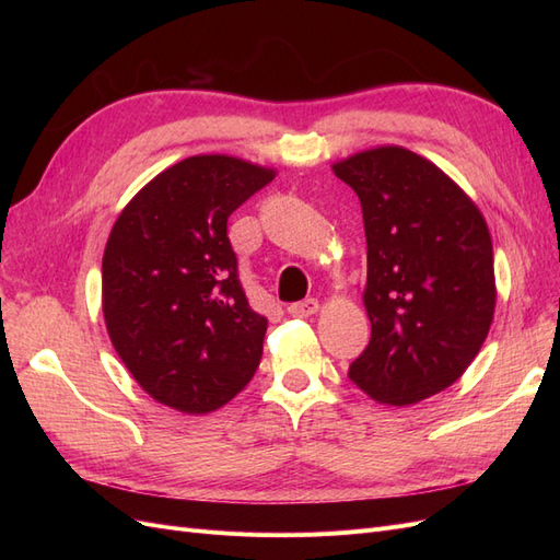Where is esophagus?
Returning a JSON list of instances; mask_svg holds the SVG:
<instances>
[{
    "label": "esophagus",
    "mask_w": 560,
    "mask_h": 560,
    "mask_svg": "<svg viewBox=\"0 0 560 560\" xmlns=\"http://www.w3.org/2000/svg\"><path fill=\"white\" fill-rule=\"evenodd\" d=\"M317 308H319L317 299H303L299 303H292V306H287V313L294 317H308V315H315Z\"/></svg>",
    "instance_id": "34e87169"
}]
</instances>
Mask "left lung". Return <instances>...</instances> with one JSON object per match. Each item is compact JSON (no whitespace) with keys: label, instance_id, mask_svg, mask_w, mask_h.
I'll list each match as a JSON object with an SVG mask.
<instances>
[{"label":"left lung","instance_id":"left-lung-1","mask_svg":"<svg viewBox=\"0 0 560 560\" xmlns=\"http://www.w3.org/2000/svg\"><path fill=\"white\" fill-rule=\"evenodd\" d=\"M360 196L371 341L348 378L371 399L409 406L442 393L477 358L495 313L493 243L474 200L404 147L331 165Z\"/></svg>","mask_w":560,"mask_h":560}]
</instances>
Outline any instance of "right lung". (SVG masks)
Wrapping results in <instances>:
<instances>
[{"instance_id":"right-lung-1","label":"right lung","mask_w":560,"mask_h":560,"mask_svg":"<svg viewBox=\"0 0 560 560\" xmlns=\"http://www.w3.org/2000/svg\"><path fill=\"white\" fill-rule=\"evenodd\" d=\"M276 171L226 154L189 156L135 194L103 257L112 346L149 397L210 413L252 381L268 319L254 313L229 217Z\"/></svg>"}]
</instances>
